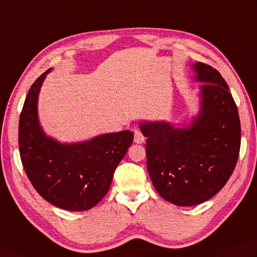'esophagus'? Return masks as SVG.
I'll use <instances>...</instances> for the list:
<instances>
[{"label":"esophagus","instance_id":"34e87169","mask_svg":"<svg viewBox=\"0 0 257 257\" xmlns=\"http://www.w3.org/2000/svg\"><path fill=\"white\" fill-rule=\"evenodd\" d=\"M145 141V136L142 135L140 130H135V142L136 143H142Z\"/></svg>","mask_w":257,"mask_h":257}]
</instances>
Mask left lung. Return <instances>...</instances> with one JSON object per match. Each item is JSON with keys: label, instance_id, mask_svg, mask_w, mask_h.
I'll list each match as a JSON object with an SVG mask.
<instances>
[{"label": "left lung", "instance_id": "obj_1", "mask_svg": "<svg viewBox=\"0 0 257 257\" xmlns=\"http://www.w3.org/2000/svg\"><path fill=\"white\" fill-rule=\"evenodd\" d=\"M201 85V109L187 129L143 122L147 169L157 192L172 204L195 206L216 195L237 162L241 124L223 77L206 63L194 64Z\"/></svg>", "mask_w": 257, "mask_h": 257}]
</instances>
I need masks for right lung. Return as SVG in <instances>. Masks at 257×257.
Here are the masks:
<instances>
[{"mask_svg": "<svg viewBox=\"0 0 257 257\" xmlns=\"http://www.w3.org/2000/svg\"><path fill=\"white\" fill-rule=\"evenodd\" d=\"M50 70L33 83L21 112L22 164L34 188L48 202L65 210H88L108 192L115 170L134 141V133L101 135L75 145H61L46 137L38 122L37 100Z\"/></svg>", "mask_w": 257, "mask_h": 257, "instance_id": "1", "label": "right lung"}]
</instances>
